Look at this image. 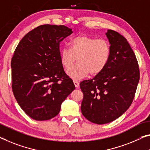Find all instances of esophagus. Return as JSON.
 Wrapping results in <instances>:
<instances>
[{
	"label": "esophagus",
	"instance_id": "34e87169",
	"mask_svg": "<svg viewBox=\"0 0 150 150\" xmlns=\"http://www.w3.org/2000/svg\"><path fill=\"white\" fill-rule=\"evenodd\" d=\"M73 82H74V85H75L76 88H78V87H79V85H80L79 82H78V80H75V79L73 80Z\"/></svg>",
	"mask_w": 150,
	"mask_h": 150
}]
</instances>
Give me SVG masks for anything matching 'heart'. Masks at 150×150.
Here are the masks:
<instances>
[{"label":"heart","instance_id":"b5f03b06","mask_svg":"<svg viewBox=\"0 0 150 150\" xmlns=\"http://www.w3.org/2000/svg\"><path fill=\"white\" fill-rule=\"evenodd\" d=\"M70 48L60 50L59 59L62 66L68 70L76 60L79 63L68 71V74L75 79L88 74L96 75L107 66L110 56V46L105 39H96L86 35L76 36L69 42Z\"/></svg>","mask_w":150,"mask_h":150}]
</instances>
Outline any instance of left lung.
Here are the masks:
<instances>
[{"label": "left lung", "instance_id": "obj_1", "mask_svg": "<svg viewBox=\"0 0 150 150\" xmlns=\"http://www.w3.org/2000/svg\"><path fill=\"white\" fill-rule=\"evenodd\" d=\"M106 35L110 44L107 66L93 79L80 84L83 116L99 125L115 120L129 108L139 80L138 62L128 41L112 30Z\"/></svg>", "mask_w": 150, "mask_h": 150}]
</instances>
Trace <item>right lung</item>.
I'll list each match as a JSON object with an SVG mask.
<instances>
[{
  "label": "right lung",
  "mask_w": 150,
  "mask_h": 150,
  "mask_svg": "<svg viewBox=\"0 0 150 150\" xmlns=\"http://www.w3.org/2000/svg\"><path fill=\"white\" fill-rule=\"evenodd\" d=\"M72 33L64 25H40L22 38L14 52L13 93L21 108L35 120L56 117L75 89L59 59L60 41Z\"/></svg>",
  "instance_id": "obj_1"
}]
</instances>
